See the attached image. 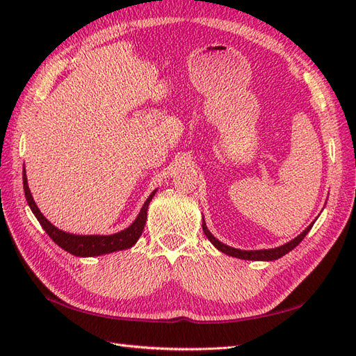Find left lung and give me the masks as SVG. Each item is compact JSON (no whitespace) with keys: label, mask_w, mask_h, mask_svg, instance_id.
Segmentation results:
<instances>
[{"label":"left lung","mask_w":356,"mask_h":356,"mask_svg":"<svg viewBox=\"0 0 356 356\" xmlns=\"http://www.w3.org/2000/svg\"><path fill=\"white\" fill-rule=\"evenodd\" d=\"M312 225H314V222H312L303 233L298 234L297 238L293 239L291 242H288V243H285V245H282V246L273 248V250H260V251H242V250H236V248L227 246V245H224L222 242H220L218 239H215L213 236L211 234V232L208 230V227H207V224H204V221H203V224H202V227H203L204 234H207V238L213 243V246L217 248V250H220L221 252H224V254H227V255H230V257H236V258H242V260L272 261V260H277V258L284 257V255H285L286 252H289L291 250H294V248L306 238V234H307L309 230L312 229Z\"/></svg>","instance_id":"1"}]
</instances>
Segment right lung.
Instances as JSON below:
<instances>
[{
  "mask_svg": "<svg viewBox=\"0 0 356 356\" xmlns=\"http://www.w3.org/2000/svg\"><path fill=\"white\" fill-rule=\"evenodd\" d=\"M24 190H25V196H26L29 208L32 209V212H34L37 220L42 225V229H44L46 233L50 236V239L55 243H58L62 250H65L67 252H70L72 255H77V257H95V255L110 254L114 251L127 250V248L134 246L144 230L148 204H149V202H152L153 196L156 195V190H154L152 195H149V197L147 199V202L144 203V207L141 208V212H139L136 220L123 232H118V233L110 234V236H99V234L79 236V234H70V233H65V232L56 229L55 225L50 224L46 220L44 215L40 212L34 199H32V196H31L25 169H24Z\"/></svg>",
  "mask_w": 356,
  "mask_h": 356,
  "instance_id": "1",
  "label": "right lung"
}]
</instances>
